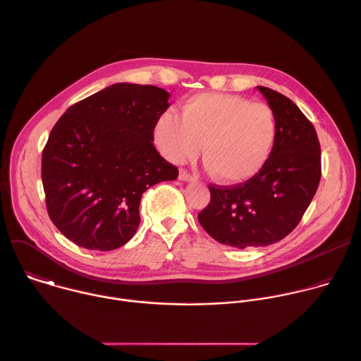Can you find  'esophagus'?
I'll use <instances>...</instances> for the list:
<instances>
[{
  "label": "esophagus",
  "instance_id": "esophagus-1",
  "mask_svg": "<svg viewBox=\"0 0 361 361\" xmlns=\"http://www.w3.org/2000/svg\"><path fill=\"white\" fill-rule=\"evenodd\" d=\"M178 178H180L181 181H187V183H194V181L197 180V177H195V176L190 174V173H188V171H185V170H180V176H178Z\"/></svg>",
  "mask_w": 361,
  "mask_h": 361
}]
</instances>
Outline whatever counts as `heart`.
<instances>
[{"label": "heart", "instance_id": "obj_1", "mask_svg": "<svg viewBox=\"0 0 361 361\" xmlns=\"http://www.w3.org/2000/svg\"><path fill=\"white\" fill-rule=\"evenodd\" d=\"M154 141L176 164L197 156L202 142L204 161L214 177L240 184L269 163L277 141V118L262 102L235 94L201 92L184 102L181 118L166 113L156 121Z\"/></svg>", "mask_w": 361, "mask_h": 361}]
</instances>
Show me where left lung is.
<instances>
[{
	"instance_id": "obj_1",
	"label": "left lung",
	"mask_w": 361,
	"mask_h": 361,
	"mask_svg": "<svg viewBox=\"0 0 361 361\" xmlns=\"http://www.w3.org/2000/svg\"><path fill=\"white\" fill-rule=\"evenodd\" d=\"M277 118V141L266 167L244 184L210 185L201 227L221 244L247 248L288 235L310 205L322 177V151L313 124L286 95L257 85Z\"/></svg>"
}]
</instances>
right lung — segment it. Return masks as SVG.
Segmentation results:
<instances>
[{
    "label": "right lung",
    "mask_w": 361,
    "mask_h": 361,
    "mask_svg": "<svg viewBox=\"0 0 361 361\" xmlns=\"http://www.w3.org/2000/svg\"><path fill=\"white\" fill-rule=\"evenodd\" d=\"M169 98L154 85L113 84L71 106L51 130L41 160L47 212L77 245H124L140 226L142 192L178 177L152 145Z\"/></svg>",
    "instance_id": "add662e5"
}]
</instances>
